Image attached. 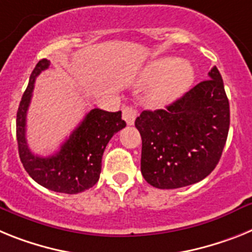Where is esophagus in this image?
<instances>
[{"instance_id":"34e87169","label":"esophagus","mask_w":252,"mask_h":252,"mask_svg":"<svg viewBox=\"0 0 252 252\" xmlns=\"http://www.w3.org/2000/svg\"><path fill=\"white\" fill-rule=\"evenodd\" d=\"M137 114H138L137 109L132 108V106H126L123 110V119L126 120L128 126H133L135 118H137Z\"/></svg>"}]
</instances>
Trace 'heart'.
<instances>
[{
    "label": "heart",
    "instance_id": "1",
    "mask_svg": "<svg viewBox=\"0 0 252 252\" xmlns=\"http://www.w3.org/2000/svg\"><path fill=\"white\" fill-rule=\"evenodd\" d=\"M194 78L195 72L190 63L166 57L148 63L139 73L137 84L152 86L148 102L152 106L162 108L187 93Z\"/></svg>",
    "mask_w": 252,
    "mask_h": 252
}]
</instances>
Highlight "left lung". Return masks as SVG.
Masks as SVG:
<instances>
[{"mask_svg":"<svg viewBox=\"0 0 252 252\" xmlns=\"http://www.w3.org/2000/svg\"><path fill=\"white\" fill-rule=\"evenodd\" d=\"M209 78L166 109L142 111L141 171L158 189H178L203 180L217 166L229 129V102L214 65Z\"/></svg>","mask_w":252,"mask_h":252,"instance_id":"left-lung-1","label":"left lung"}]
</instances>
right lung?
I'll list each match as a JSON object with an SVG mask.
<instances>
[{
    "label": "right lung",
    "instance_id": "obj_1",
    "mask_svg": "<svg viewBox=\"0 0 252 252\" xmlns=\"http://www.w3.org/2000/svg\"><path fill=\"white\" fill-rule=\"evenodd\" d=\"M49 64L50 61L44 58L35 65L17 109L16 139L19 156L26 172L41 187L57 192L77 194L93 188L99 181L105 147L111 137L126 124L122 119V111L110 113L101 109H93L56 155L35 156L26 142V113L32 101L35 78Z\"/></svg>",
    "mask_w": 252,
    "mask_h": 252
}]
</instances>
